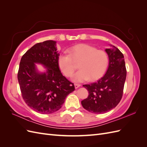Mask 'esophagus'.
I'll list each match as a JSON object with an SVG mask.
<instances>
[{
  "instance_id": "1",
  "label": "esophagus",
  "mask_w": 147,
  "mask_h": 147,
  "mask_svg": "<svg viewBox=\"0 0 147 147\" xmlns=\"http://www.w3.org/2000/svg\"><path fill=\"white\" fill-rule=\"evenodd\" d=\"M74 86H75V89H77L78 88H79L81 85H80V84H75Z\"/></svg>"
}]
</instances>
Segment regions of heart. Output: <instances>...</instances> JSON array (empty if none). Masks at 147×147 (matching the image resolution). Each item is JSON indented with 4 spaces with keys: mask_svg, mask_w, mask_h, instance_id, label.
<instances>
[{
    "mask_svg": "<svg viewBox=\"0 0 147 147\" xmlns=\"http://www.w3.org/2000/svg\"><path fill=\"white\" fill-rule=\"evenodd\" d=\"M69 55L62 53L57 59L59 67L67 77H72L79 63V71L73 77L75 82L90 80L95 81L101 78L107 69L109 59L107 53L88 44H79L70 48Z\"/></svg>",
    "mask_w": 147,
    "mask_h": 147,
    "instance_id": "b5f03b06",
    "label": "heart"
}]
</instances>
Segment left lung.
Instances as JSON below:
<instances>
[{"label":"left lung","instance_id":"left-lung-1","mask_svg":"<svg viewBox=\"0 0 147 147\" xmlns=\"http://www.w3.org/2000/svg\"><path fill=\"white\" fill-rule=\"evenodd\" d=\"M109 58V68L103 77L96 83L84 84L89 95L82 101L84 109L90 112L100 114L115 108L121 100L126 69L123 53L113 45L105 49Z\"/></svg>","mask_w":147,"mask_h":147}]
</instances>
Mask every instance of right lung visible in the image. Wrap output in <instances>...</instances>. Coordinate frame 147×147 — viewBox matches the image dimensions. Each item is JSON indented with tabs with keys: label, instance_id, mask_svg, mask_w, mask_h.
Segmentation results:
<instances>
[{
	"label": "right lung",
	"instance_id": "obj_1",
	"mask_svg": "<svg viewBox=\"0 0 147 147\" xmlns=\"http://www.w3.org/2000/svg\"><path fill=\"white\" fill-rule=\"evenodd\" d=\"M56 42L47 40L35 44L22 56L18 80L22 97L30 108L42 114L59 110L66 97L75 90L74 83L61 72L57 63L59 54ZM35 63H41L46 72L39 73Z\"/></svg>",
	"mask_w": 147,
	"mask_h": 147
}]
</instances>
